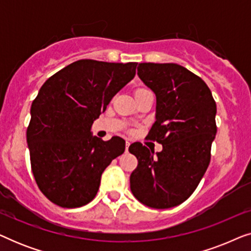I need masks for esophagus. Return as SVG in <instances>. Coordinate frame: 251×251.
I'll return each instance as SVG.
<instances>
[{
	"mask_svg": "<svg viewBox=\"0 0 251 251\" xmlns=\"http://www.w3.org/2000/svg\"><path fill=\"white\" fill-rule=\"evenodd\" d=\"M129 146H130V143H129V142H126V152H128Z\"/></svg>",
	"mask_w": 251,
	"mask_h": 251,
	"instance_id": "obj_1",
	"label": "esophagus"
}]
</instances>
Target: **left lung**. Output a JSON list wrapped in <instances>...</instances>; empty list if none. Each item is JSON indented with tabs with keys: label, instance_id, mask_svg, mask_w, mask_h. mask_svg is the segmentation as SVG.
Segmentation results:
<instances>
[{
	"label": "left lung",
	"instance_id": "left-lung-1",
	"mask_svg": "<svg viewBox=\"0 0 251 251\" xmlns=\"http://www.w3.org/2000/svg\"><path fill=\"white\" fill-rule=\"evenodd\" d=\"M137 74L155 94V122L147 137L162 151L130 145L138 160L130 190L147 207L173 208L191 197L209 166L217 107L204 81L180 65L142 63Z\"/></svg>",
	"mask_w": 251,
	"mask_h": 251
}]
</instances>
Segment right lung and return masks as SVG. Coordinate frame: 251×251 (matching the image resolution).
Segmentation results:
<instances>
[{"label": "right lung", "instance_id": "add662e5", "mask_svg": "<svg viewBox=\"0 0 251 251\" xmlns=\"http://www.w3.org/2000/svg\"><path fill=\"white\" fill-rule=\"evenodd\" d=\"M137 63L82 59L48 78L30 107V166L41 192L63 208L94 200L100 177L126 142L92 136L91 126L111 99L136 75Z\"/></svg>", "mask_w": 251, "mask_h": 251}]
</instances>
